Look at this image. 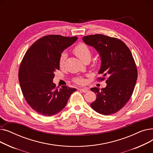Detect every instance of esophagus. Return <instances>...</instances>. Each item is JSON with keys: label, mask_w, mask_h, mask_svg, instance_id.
Masks as SVG:
<instances>
[{"label": "esophagus", "mask_w": 153, "mask_h": 153, "mask_svg": "<svg viewBox=\"0 0 153 153\" xmlns=\"http://www.w3.org/2000/svg\"><path fill=\"white\" fill-rule=\"evenodd\" d=\"M80 91H82V92L85 93V92H88V91H89V90H88L87 88H82V89H80Z\"/></svg>", "instance_id": "esophagus-1"}]
</instances>
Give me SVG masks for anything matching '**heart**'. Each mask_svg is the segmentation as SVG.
I'll return each instance as SVG.
<instances>
[{
    "label": "heart",
    "instance_id": "obj_1",
    "mask_svg": "<svg viewBox=\"0 0 153 153\" xmlns=\"http://www.w3.org/2000/svg\"><path fill=\"white\" fill-rule=\"evenodd\" d=\"M74 52L77 57L83 62L87 59H91V51L89 48L84 43H81L77 44L74 48ZM67 57L68 54L66 52H62L61 54L59 59V66L60 68L64 67ZM74 81L79 84H83L85 82L84 79L81 77L75 79Z\"/></svg>",
    "mask_w": 153,
    "mask_h": 153
}]
</instances>
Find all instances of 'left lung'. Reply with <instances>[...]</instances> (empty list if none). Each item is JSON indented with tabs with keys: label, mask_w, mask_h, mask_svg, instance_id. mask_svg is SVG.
<instances>
[{
	"label": "left lung",
	"mask_w": 153,
	"mask_h": 153,
	"mask_svg": "<svg viewBox=\"0 0 153 153\" xmlns=\"http://www.w3.org/2000/svg\"><path fill=\"white\" fill-rule=\"evenodd\" d=\"M84 42L93 46L99 53L101 79L107 77V86L101 90L92 87L97 94L91 107L98 113L109 115L122 109L133 92L138 71L129 48L122 40L101 34L84 36Z\"/></svg>",
	"instance_id": "1"
}]
</instances>
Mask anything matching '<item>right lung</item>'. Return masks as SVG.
<instances>
[{
  "mask_svg": "<svg viewBox=\"0 0 153 153\" xmlns=\"http://www.w3.org/2000/svg\"><path fill=\"white\" fill-rule=\"evenodd\" d=\"M77 39L58 35L45 36L32 45L24 56L19 71V82L26 101L38 114L47 117L57 114L76 91L66 85L58 89L53 79L54 72L59 70L61 53Z\"/></svg>",
  "mask_w": 153,
  "mask_h": 153,
  "instance_id": "obj_1",
  "label": "right lung"
}]
</instances>
